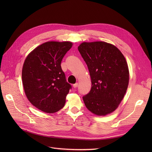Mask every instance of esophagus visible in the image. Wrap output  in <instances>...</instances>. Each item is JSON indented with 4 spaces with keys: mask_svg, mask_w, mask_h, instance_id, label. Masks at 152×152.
<instances>
[{
    "mask_svg": "<svg viewBox=\"0 0 152 152\" xmlns=\"http://www.w3.org/2000/svg\"><path fill=\"white\" fill-rule=\"evenodd\" d=\"M73 87H74V88H77V87H78V83H75V84H73Z\"/></svg>",
    "mask_w": 152,
    "mask_h": 152,
    "instance_id": "obj_1",
    "label": "esophagus"
}]
</instances>
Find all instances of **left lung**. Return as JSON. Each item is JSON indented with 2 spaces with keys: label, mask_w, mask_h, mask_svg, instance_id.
<instances>
[{
  "label": "left lung",
  "mask_w": 152,
  "mask_h": 152,
  "mask_svg": "<svg viewBox=\"0 0 152 152\" xmlns=\"http://www.w3.org/2000/svg\"><path fill=\"white\" fill-rule=\"evenodd\" d=\"M78 50L88 67L91 89L83 97L86 108L98 116L112 113L121 104L129 80L126 59L114 45L102 41L81 43Z\"/></svg>",
  "instance_id": "left-lung-1"
}]
</instances>
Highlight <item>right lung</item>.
Returning a JSON list of instances; mask_svg holds the SVG:
<instances>
[{
    "label": "right lung",
    "instance_id": "add662e5",
    "mask_svg": "<svg viewBox=\"0 0 152 152\" xmlns=\"http://www.w3.org/2000/svg\"><path fill=\"white\" fill-rule=\"evenodd\" d=\"M73 43L48 41L26 56L22 68V82L27 99L44 112H58L65 105L71 85L66 81L61 63Z\"/></svg>",
    "mask_w": 152,
    "mask_h": 152
}]
</instances>
